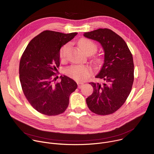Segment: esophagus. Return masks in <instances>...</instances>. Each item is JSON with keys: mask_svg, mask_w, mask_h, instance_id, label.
I'll return each instance as SVG.
<instances>
[{"mask_svg": "<svg viewBox=\"0 0 154 154\" xmlns=\"http://www.w3.org/2000/svg\"><path fill=\"white\" fill-rule=\"evenodd\" d=\"M83 83H78V87L79 88H80L82 87V86L83 85Z\"/></svg>", "mask_w": 154, "mask_h": 154, "instance_id": "obj_1", "label": "esophagus"}]
</instances>
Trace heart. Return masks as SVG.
Listing matches in <instances>:
<instances>
[{
    "instance_id": "heart-1",
    "label": "heart",
    "mask_w": 154,
    "mask_h": 154,
    "mask_svg": "<svg viewBox=\"0 0 154 154\" xmlns=\"http://www.w3.org/2000/svg\"><path fill=\"white\" fill-rule=\"evenodd\" d=\"M79 46L80 49L86 54L88 53L93 54L97 50V46L92 41L82 38L79 41ZM70 48L69 44H66L60 51V57L64 60L67 57ZM67 74L71 78L80 82L86 80L91 74V69L86 65H75L69 68L66 70Z\"/></svg>"
}]
</instances>
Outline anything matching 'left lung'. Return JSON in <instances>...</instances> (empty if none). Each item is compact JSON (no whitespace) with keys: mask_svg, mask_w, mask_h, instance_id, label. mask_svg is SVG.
I'll return each mask as SVG.
<instances>
[{"mask_svg":"<svg viewBox=\"0 0 154 154\" xmlns=\"http://www.w3.org/2000/svg\"><path fill=\"white\" fill-rule=\"evenodd\" d=\"M83 36L99 42L104 51L103 63L95 76L104 82L90 83L93 93L86 98L87 105L97 115L112 114L130 93L134 80L132 55L124 40L109 29H99Z\"/></svg>","mask_w":154,"mask_h":154,"instance_id":"8db88e82","label":"left lung"}]
</instances>
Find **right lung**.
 I'll return each mask as SVG.
<instances>
[{"mask_svg":"<svg viewBox=\"0 0 154 154\" xmlns=\"http://www.w3.org/2000/svg\"><path fill=\"white\" fill-rule=\"evenodd\" d=\"M77 33L45 30L30 41L22 55L19 63L22 88L31 105L43 115L63 113L68 106L70 94L77 89L73 79L61 75V82L54 84L52 75L60 66L61 47Z\"/></svg>","mask_w":154,"mask_h":154,"instance_id":"1","label":"right lung"}]
</instances>
